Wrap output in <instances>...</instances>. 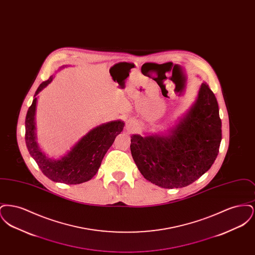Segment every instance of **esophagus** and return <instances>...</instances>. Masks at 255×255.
Returning <instances> with one entry per match:
<instances>
[{
    "label": "esophagus",
    "mask_w": 255,
    "mask_h": 255,
    "mask_svg": "<svg viewBox=\"0 0 255 255\" xmlns=\"http://www.w3.org/2000/svg\"><path fill=\"white\" fill-rule=\"evenodd\" d=\"M135 125H136V123L134 122V120L129 119L126 122V124H125V129H126V131L128 133H132L133 130H134V128H135Z\"/></svg>",
    "instance_id": "1"
}]
</instances>
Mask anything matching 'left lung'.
Listing matches in <instances>:
<instances>
[{
    "label": "left lung",
    "mask_w": 255,
    "mask_h": 255,
    "mask_svg": "<svg viewBox=\"0 0 255 255\" xmlns=\"http://www.w3.org/2000/svg\"><path fill=\"white\" fill-rule=\"evenodd\" d=\"M222 122L217 99L206 82L194 103L164 132L134 133L131 153L140 173L162 188L189 185L203 176L217 158Z\"/></svg>",
    "instance_id": "8db88e82"
}]
</instances>
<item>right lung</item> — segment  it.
Segmentation results:
<instances>
[{
	"label": "right lung",
	"instance_id": "right-lung-1",
	"mask_svg": "<svg viewBox=\"0 0 255 255\" xmlns=\"http://www.w3.org/2000/svg\"><path fill=\"white\" fill-rule=\"evenodd\" d=\"M65 67L62 66L58 71ZM52 79L53 75L38 87L32 104L26 113L25 144L30 156L49 180L66 184L88 182L97 174L105 154L114 143L116 136L122 133L125 124L122 121H114L98 125L82 136L66 155L58 159L49 158L37 142L35 116L38 95Z\"/></svg>",
	"mask_w": 255,
	"mask_h": 255
}]
</instances>
